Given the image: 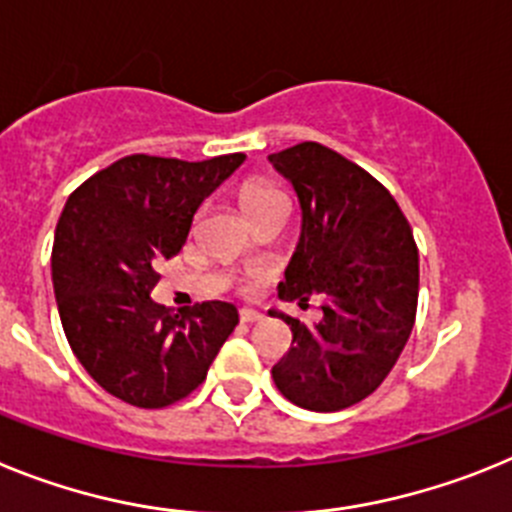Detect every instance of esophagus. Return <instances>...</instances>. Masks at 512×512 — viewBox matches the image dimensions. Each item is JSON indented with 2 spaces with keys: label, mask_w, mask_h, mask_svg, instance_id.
<instances>
[{
  "label": "esophagus",
  "mask_w": 512,
  "mask_h": 512,
  "mask_svg": "<svg viewBox=\"0 0 512 512\" xmlns=\"http://www.w3.org/2000/svg\"><path fill=\"white\" fill-rule=\"evenodd\" d=\"M238 318H241V323H256V320H261V312L243 307V310L238 312Z\"/></svg>",
  "instance_id": "34e87169"
}]
</instances>
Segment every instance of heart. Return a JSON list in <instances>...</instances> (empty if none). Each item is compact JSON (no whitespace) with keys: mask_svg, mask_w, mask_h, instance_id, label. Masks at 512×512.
I'll list each match as a JSON object with an SVG mask.
<instances>
[{"mask_svg":"<svg viewBox=\"0 0 512 512\" xmlns=\"http://www.w3.org/2000/svg\"><path fill=\"white\" fill-rule=\"evenodd\" d=\"M238 200H241L243 212L253 220H259L266 212L277 210V207L287 205L284 194L277 187H271L264 179H248L241 184V192H238Z\"/></svg>","mask_w":512,"mask_h":512,"instance_id":"obj_1","label":"heart"}]
</instances>
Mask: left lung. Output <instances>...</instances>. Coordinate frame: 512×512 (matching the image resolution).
Instances as JSON below:
<instances>
[{
    "mask_svg": "<svg viewBox=\"0 0 512 512\" xmlns=\"http://www.w3.org/2000/svg\"><path fill=\"white\" fill-rule=\"evenodd\" d=\"M297 192L302 233L279 297H323L315 325L269 310L292 330L274 364L277 390L305 410L336 413L372 395L408 343L418 310V246L392 194L369 171L320 143L271 153Z\"/></svg>",
    "mask_w": 512,
    "mask_h": 512,
    "instance_id": "obj_1",
    "label": "left lung"
}]
</instances>
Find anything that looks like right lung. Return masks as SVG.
I'll return each instance as SVG.
<instances>
[{"label":"right lung","mask_w":512,"mask_h":512,"mask_svg":"<svg viewBox=\"0 0 512 512\" xmlns=\"http://www.w3.org/2000/svg\"><path fill=\"white\" fill-rule=\"evenodd\" d=\"M243 161L125 156L81 184L58 217L51 271L63 333L89 377L128 405L184 400L238 325L230 302L174 315L151 289L156 266L182 251L194 212Z\"/></svg>","instance_id":"add662e5"}]
</instances>
